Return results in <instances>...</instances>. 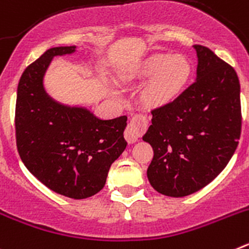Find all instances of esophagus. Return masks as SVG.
Returning a JSON list of instances; mask_svg holds the SVG:
<instances>
[{
  "label": "esophagus",
  "instance_id": "1",
  "mask_svg": "<svg viewBox=\"0 0 249 249\" xmlns=\"http://www.w3.org/2000/svg\"><path fill=\"white\" fill-rule=\"evenodd\" d=\"M147 124H148V121H147L146 116H143V114L133 116L131 122L127 126L126 131H124V138H126L127 142L128 143L137 142L138 138L143 135L144 131L147 129Z\"/></svg>",
  "mask_w": 249,
  "mask_h": 249
}]
</instances>
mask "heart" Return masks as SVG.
I'll use <instances>...</instances> for the list:
<instances>
[{
  "label": "heart",
  "instance_id": "heart-1",
  "mask_svg": "<svg viewBox=\"0 0 249 249\" xmlns=\"http://www.w3.org/2000/svg\"><path fill=\"white\" fill-rule=\"evenodd\" d=\"M191 73V62L182 54L153 53L124 71L122 80H146L151 76L142 94L144 102L149 106H163L184 89Z\"/></svg>",
  "mask_w": 249,
  "mask_h": 249
}]
</instances>
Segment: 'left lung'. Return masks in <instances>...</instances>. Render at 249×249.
<instances>
[{
    "instance_id": "obj_1",
    "label": "left lung",
    "mask_w": 249,
    "mask_h": 249,
    "mask_svg": "<svg viewBox=\"0 0 249 249\" xmlns=\"http://www.w3.org/2000/svg\"><path fill=\"white\" fill-rule=\"evenodd\" d=\"M196 82L172 102L152 111L143 141L153 148L151 186L169 197L192 195L227 166L241 136V86L232 66L201 45L193 46Z\"/></svg>"
}]
</instances>
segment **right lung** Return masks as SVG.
I'll use <instances>...</instances> for the list:
<instances>
[{"label": "right lung", "instance_id": "right-lung-1", "mask_svg": "<svg viewBox=\"0 0 249 249\" xmlns=\"http://www.w3.org/2000/svg\"><path fill=\"white\" fill-rule=\"evenodd\" d=\"M73 52L76 46L50 48L26 68L17 87L15 126L28 171L53 192L83 199L102 190L111 164L126 148L127 117L101 120L46 92L43 78L53 57Z\"/></svg>", "mask_w": 249, "mask_h": 249}]
</instances>
